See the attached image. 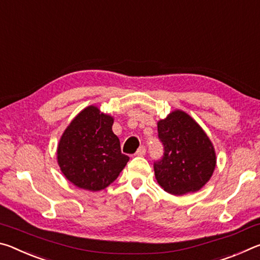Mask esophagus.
Returning a JSON list of instances; mask_svg holds the SVG:
<instances>
[{
	"instance_id": "obj_1",
	"label": "esophagus",
	"mask_w": 260,
	"mask_h": 260,
	"mask_svg": "<svg viewBox=\"0 0 260 260\" xmlns=\"http://www.w3.org/2000/svg\"><path fill=\"white\" fill-rule=\"evenodd\" d=\"M146 151H147L146 146H140V148L138 149V151L135 152V155H138V156H143V155H146Z\"/></svg>"
}]
</instances>
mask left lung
Instances as JSON below:
<instances>
[{"mask_svg":"<svg viewBox=\"0 0 260 260\" xmlns=\"http://www.w3.org/2000/svg\"><path fill=\"white\" fill-rule=\"evenodd\" d=\"M162 156L153 161L158 183L173 195L200 190L215 167L211 141L200 125L183 111H173L158 121Z\"/></svg>","mask_w":260,"mask_h":260,"instance_id":"1","label":"left lung"}]
</instances>
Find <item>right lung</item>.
Returning a JSON list of instances; mask_svg holds the SVG:
<instances>
[{
    "label": "right lung",
    "instance_id": "right-lung-1",
    "mask_svg": "<svg viewBox=\"0 0 260 260\" xmlns=\"http://www.w3.org/2000/svg\"><path fill=\"white\" fill-rule=\"evenodd\" d=\"M113 118L88 107L65 129L57 149L61 172L74 186L98 191L117 179L129 157L112 132Z\"/></svg>",
    "mask_w": 260,
    "mask_h": 260
}]
</instances>
